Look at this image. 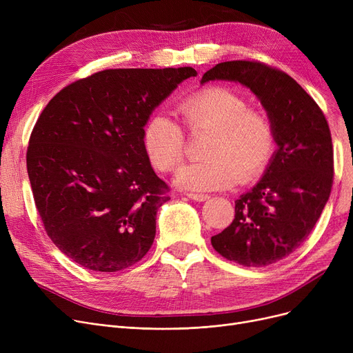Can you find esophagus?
<instances>
[{
	"instance_id": "34e87169",
	"label": "esophagus",
	"mask_w": 353,
	"mask_h": 353,
	"mask_svg": "<svg viewBox=\"0 0 353 353\" xmlns=\"http://www.w3.org/2000/svg\"><path fill=\"white\" fill-rule=\"evenodd\" d=\"M189 199H192V200H194V201H205V200H208L210 196L209 194H200V193H188L186 194Z\"/></svg>"
}]
</instances>
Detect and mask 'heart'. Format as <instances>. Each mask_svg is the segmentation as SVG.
<instances>
[{
  "instance_id": "1",
  "label": "heart",
  "mask_w": 353,
  "mask_h": 353,
  "mask_svg": "<svg viewBox=\"0 0 353 353\" xmlns=\"http://www.w3.org/2000/svg\"><path fill=\"white\" fill-rule=\"evenodd\" d=\"M176 113L190 132L212 133L205 150L209 160L180 169L174 180L180 189H229L239 179L248 181L265 170L274 150L272 123L262 111L249 110L239 92L206 87L180 101ZM143 144L150 161L164 172L176 170L186 154L183 130L163 114L147 121Z\"/></svg>"
}]
</instances>
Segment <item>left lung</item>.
<instances>
[{"label": "left lung", "instance_id": "8db88e82", "mask_svg": "<svg viewBox=\"0 0 353 353\" xmlns=\"http://www.w3.org/2000/svg\"><path fill=\"white\" fill-rule=\"evenodd\" d=\"M234 81L261 100L277 150L254 186L234 201V219L212 237L217 253L248 268H263L298 249L326 205L333 148L319 105L286 72L256 61L220 63L208 81Z\"/></svg>", "mask_w": 353, "mask_h": 353}]
</instances>
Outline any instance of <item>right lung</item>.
<instances>
[{
    "label": "right lung",
    "mask_w": 353,
    "mask_h": 353,
    "mask_svg": "<svg viewBox=\"0 0 353 353\" xmlns=\"http://www.w3.org/2000/svg\"><path fill=\"white\" fill-rule=\"evenodd\" d=\"M192 67L104 70L63 88L37 120L27 170L46 232L72 262L96 272L133 266L152 248L167 184L144 125Z\"/></svg>",
    "instance_id": "1"
}]
</instances>
